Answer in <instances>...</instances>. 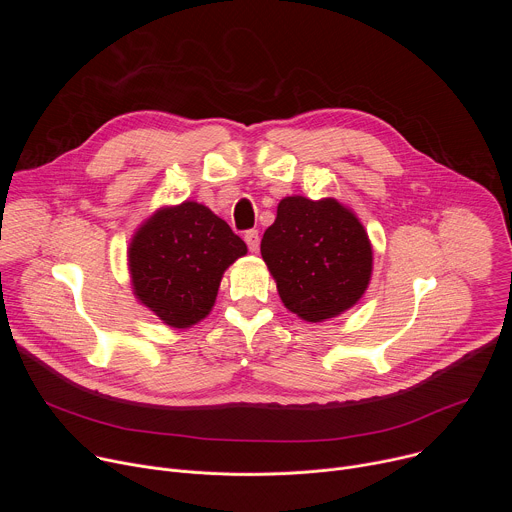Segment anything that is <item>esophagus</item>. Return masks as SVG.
Here are the masks:
<instances>
[{"instance_id": "34e87169", "label": "esophagus", "mask_w": 512, "mask_h": 512, "mask_svg": "<svg viewBox=\"0 0 512 512\" xmlns=\"http://www.w3.org/2000/svg\"><path fill=\"white\" fill-rule=\"evenodd\" d=\"M245 243H247L249 251L255 253V251L259 249V231H255V229L247 231V233H245Z\"/></svg>"}]
</instances>
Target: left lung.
<instances>
[{
    "instance_id": "obj_1",
    "label": "left lung",
    "mask_w": 512,
    "mask_h": 512,
    "mask_svg": "<svg viewBox=\"0 0 512 512\" xmlns=\"http://www.w3.org/2000/svg\"><path fill=\"white\" fill-rule=\"evenodd\" d=\"M283 306L306 322L352 308L369 287L373 247L356 214L334 198L287 196L261 239Z\"/></svg>"
}]
</instances>
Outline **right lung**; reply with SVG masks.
I'll list each match as a JSON object with an SVG mask.
<instances>
[{
    "label": "right lung",
    "mask_w": 512,
    "mask_h": 512,
    "mask_svg": "<svg viewBox=\"0 0 512 512\" xmlns=\"http://www.w3.org/2000/svg\"><path fill=\"white\" fill-rule=\"evenodd\" d=\"M243 255L245 241L208 206H164L129 243L133 294L164 324L190 328L208 316L223 273Z\"/></svg>",
    "instance_id": "add662e5"
}]
</instances>
